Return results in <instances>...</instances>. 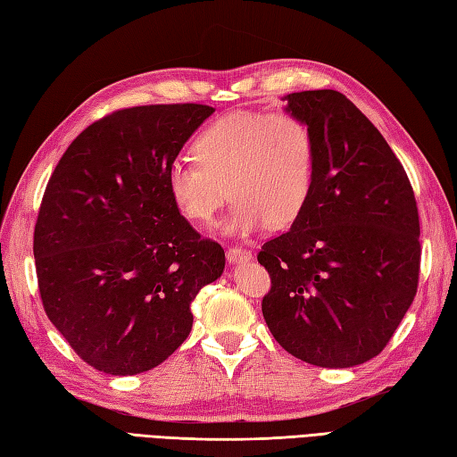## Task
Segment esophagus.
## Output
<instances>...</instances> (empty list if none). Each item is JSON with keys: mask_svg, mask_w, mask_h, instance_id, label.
<instances>
[{"mask_svg": "<svg viewBox=\"0 0 457 457\" xmlns=\"http://www.w3.org/2000/svg\"><path fill=\"white\" fill-rule=\"evenodd\" d=\"M226 259L229 264H239V262H247L253 259V253L249 249L243 247H229L226 251Z\"/></svg>", "mask_w": 457, "mask_h": 457, "instance_id": "obj_1", "label": "esophagus"}]
</instances>
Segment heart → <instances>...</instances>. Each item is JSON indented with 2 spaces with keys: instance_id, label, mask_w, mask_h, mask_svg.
<instances>
[{
  "instance_id": "obj_1",
  "label": "heart",
  "mask_w": 457,
  "mask_h": 457,
  "mask_svg": "<svg viewBox=\"0 0 457 457\" xmlns=\"http://www.w3.org/2000/svg\"><path fill=\"white\" fill-rule=\"evenodd\" d=\"M196 162H173L166 187L178 212L212 224L229 195L226 236L247 237L286 228L303 214L314 189L317 146L311 127L287 112H236L206 125L191 145Z\"/></svg>"
}]
</instances>
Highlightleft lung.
<instances>
[{
  "label": "left lung",
  "mask_w": 457,
  "mask_h": 457,
  "mask_svg": "<svg viewBox=\"0 0 457 457\" xmlns=\"http://www.w3.org/2000/svg\"><path fill=\"white\" fill-rule=\"evenodd\" d=\"M314 137L317 175L291 229L262 245L272 279L262 314L287 353L361 365L390 342L419 284V212L402 162L337 90L284 96Z\"/></svg>",
  "instance_id": "left-lung-1"
}]
</instances>
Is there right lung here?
<instances>
[{"label":"right lung","mask_w":457,"mask_h":457,"mask_svg":"<svg viewBox=\"0 0 457 457\" xmlns=\"http://www.w3.org/2000/svg\"><path fill=\"white\" fill-rule=\"evenodd\" d=\"M214 108L154 104L88 125L46 185L34 259L48 319L90 367H158L191 332V303L224 272L166 187L168 168Z\"/></svg>","instance_id":"1"}]
</instances>
